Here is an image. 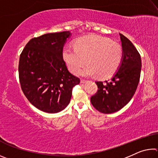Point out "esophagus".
I'll return each instance as SVG.
<instances>
[{
  "label": "esophagus",
  "mask_w": 158,
  "mask_h": 158,
  "mask_svg": "<svg viewBox=\"0 0 158 158\" xmlns=\"http://www.w3.org/2000/svg\"><path fill=\"white\" fill-rule=\"evenodd\" d=\"M87 81H86V80H85V79H81V81H80V82H81V84H84V83H85V82H86Z\"/></svg>",
  "instance_id": "esophagus-1"
}]
</instances>
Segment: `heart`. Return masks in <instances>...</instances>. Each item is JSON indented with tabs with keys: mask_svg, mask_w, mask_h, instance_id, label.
Here are the masks:
<instances>
[{
	"mask_svg": "<svg viewBox=\"0 0 158 158\" xmlns=\"http://www.w3.org/2000/svg\"><path fill=\"white\" fill-rule=\"evenodd\" d=\"M63 56L73 73L78 74L87 63L89 65L80 73L82 76L98 74L101 78H106L119 68L123 49L111 40L93 35L80 38L74 47H65Z\"/></svg>",
	"mask_w": 158,
	"mask_h": 158,
	"instance_id": "b5f03b06",
	"label": "heart"
}]
</instances>
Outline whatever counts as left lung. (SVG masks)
I'll return each instance as SVG.
<instances>
[{
  "label": "left lung",
  "mask_w": 158,
  "mask_h": 158,
  "mask_svg": "<svg viewBox=\"0 0 158 158\" xmlns=\"http://www.w3.org/2000/svg\"><path fill=\"white\" fill-rule=\"evenodd\" d=\"M120 34L123 49L121 66L111 81H96L98 91L90 98L93 106L101 113L111 114L129 102L139 82L141 60L139 53L123 35Z\"/></svg>",
  "instance_id": "left-lung-1"
}]
</instances>
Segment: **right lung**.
I'll return each mask as SVG.
<instances>
[{"instance_id": "right-lung-1", "label": "right lung", "mask_w": 158, "mask_h": 158, "mask_svg": "<svg viewBox=\"0 0 158 158\" xmlns=\"http://www.w3.org/2000/svg\"><path fill=\"white\" fill-rule=\"evenodd\" d=\"M69 31L42 35L29 41L19 62L21 90L37 109L58 113L69 105L80 79L69 73L63 57Z\"/></svg>"}]
</instances>
